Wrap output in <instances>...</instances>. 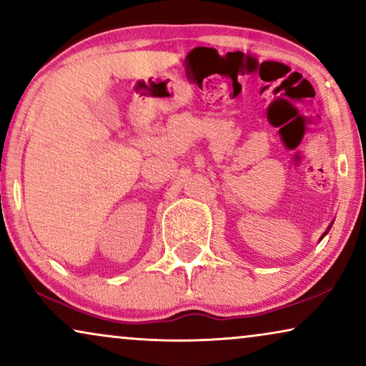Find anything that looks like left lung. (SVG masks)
Here are the masks:
<instances>
[{
	"mask_svg": "<svg viewBox=\"0 0 366 366\" xmlns=\"http://www.w3.org/2000/svg\"><path fill=\"white\" fill-rule=\"evenodd\" d=\"M333 222H335V219H333ZM332 224H333V223H332ZM332 224H330V227H328V229H327V232H325V233H323V237H325V234H327V233L330 232V228H332ZM323 237H322V238H320V242H322V239H323Z\"/></svg>",
	"mask_w": 366,
	"mask_h": 366,
	"instance_id": "obj_1",
	"label": "left lung"
}]
</instances>
